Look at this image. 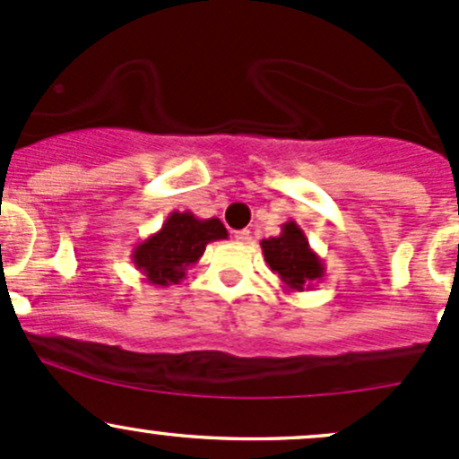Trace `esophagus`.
<instances>
[{"label":"esophagus","instance_id":"esophagus-1","mask_svg":"<svg viewBox=\"0 0 459 459\" xmlns=\"http://www.w3.org/2000/svg\"><path fill=\"white\" fill-rule=\"evenodd\" d=\"M234 238L238 240V243L247 245L249 240H251V234H249V230H238V231H234Z\"/></svg>","mask_w":459,"mask_h":459}]
</instances>
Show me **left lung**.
<instances>
[{"label":"left lung","mask_w":459,"mask_h":459,"mask_svg":"<svg viewBox=\"0 0 459 459\" xmlns=\"http://www.w3.org/2000/svg\"><path fill=\"white\" fill-rule=\"evenodd\" d=\"M269 269L278 273L287 293L310 290L326 273L324 260L310 249L307 234L295 221L282 225L280 236L260 240Z\"/></svg>","instance_id":"1"}]
</instances>
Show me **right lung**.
I'll return each instance as SVG.
<instances>
[{
	"instance_id": "1",
	"label": "right lung",
	"mask_w": 459,
	"mask_h": 459,
	"mask_svg": "<svg viewBox=\"0 0 459 459\" xmlns=\"http://www.w3.org/2000/svg\"><path fill=\"white\" fill-rule=\"evenodd\" d=\"M228 238L219 219H196L192 212H170L160 231L133 249L131 260L144 275V282L170 287L186 278V271L204 255L212 240Z\"/></svg>"
}]
</instances>
